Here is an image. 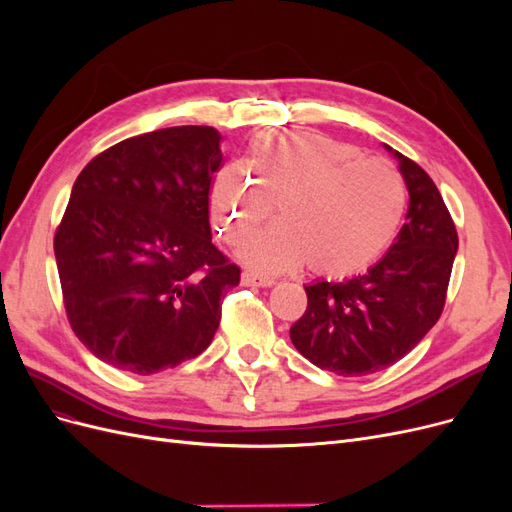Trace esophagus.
I'll list each match as a JSON object with an SVG mask.
<instances>
[{"instance_id": "34e87169", "label": "esophagus", "mask_w": 512, "mask_h": 512, "mask_svg": "<svg viewBox=\"0 0 512 512\" xmlns=\"http://www.w3.org/2000/svg\"><path fill=\"white\" fill-rule=\"evenodd\" d=\"M241 284L243 286H252V288H271L275 284V280H273V277H265V275L245 271L241 275Z\"/></svg>"}]
</instances>
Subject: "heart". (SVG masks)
<instances>
[{"instance_id":"heart-1","label":"heart","mask_w":512,"mask_h":512,"mask_svg":"<svg viewBox=\"0 0 512 512\" xmlns=\"http://www.w3.org/2000/svg\"><path fill=\"white\" fill-rule=\"evenodd\" d=\"M243 166H224L211 181L209 213L228 245L264 221L278 203L281 222L239 247V260L260 273L309 269L350 277L374 265L395 241L408 194L399 170L327 134H260Z\"/></svg>"}]
</instances>
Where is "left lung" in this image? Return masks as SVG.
<instances>
[{
  "mask_svg": "<svg viewBox=\"0 0 512 512\" xmlns=\"http://www.w3.org/2000/svg\"><path fill=\"white\" fill-rule=\"evenodd\" d=\"M410 194L406 224L367 273L305 286L307 309L290 339L307 361L337 376H367L391 367L438 322L453 262L457 230L436 183L393 147Z\"/></svg>",
  "mask_w": 512,
  "mask_h": 512,
  "instance_id": "obj_1",
  "label": "left lung"
}]
</instances>
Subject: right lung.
<instances>
[{
    "mask_svg": "<svg viewBox=\"0 0 512 512\" xmlns=\"http://www.w3.org/2000/svg\"><path fill=\"white\" fill-rule=\"evenodd\" d=\"M220 141L209 126L147 132L76 177L55 260L70 327L104 363L151 376L194 359L218 331L224 292L241 277L211 243Z\"/></svg>",
    "mask_w": 512,
    "mask_h": 512,
    "instance_id": "obj_1",
    "label": "right lung"
}]
</instances>
